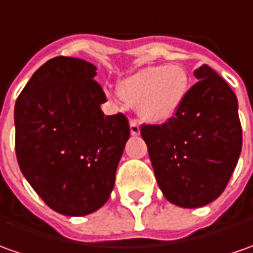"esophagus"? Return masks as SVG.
Listing matches in <instances>:
<instances>
[{
    "label": "esophagus",
    "mask_w": 253,
    "mask_h": 253,
    "mask_svg": "<svg viewBox=\"0 0 253 253\" xmlns=\"http://www.w3.org/2000/svg\"><path fill=\"white\" fill-rule=\"evenodd\" d=\"M130 133H131V135L140 134V125L137 120H130Z\"/></svg>",
    "instance_id": "34e87169"
}]
</instances>
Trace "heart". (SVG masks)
Here are the masks:
<instances>
[{
  "label": "heart",
  "mask_w": 253,
  "mask_h": 253,
  "mask_svg": "<svg viewBox=\"0 0 253 253\" xmlns=\"http://www.w3.org/2000/svg\"><path fill=\"white\" fill-rule=\"evenodd\" d=\"M190 91V75L180 65H156L140 69L118 84L127 104L135 105L141 119L165 123L174 118Z\"/></svg>",
  "instance_id": "heart-1"
}]
</instances>
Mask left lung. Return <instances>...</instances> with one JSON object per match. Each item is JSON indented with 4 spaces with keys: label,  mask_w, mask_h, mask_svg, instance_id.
<instances>
[{
    "label": "left lung",
    "mask_w": 253,
    "mask_h": 253,
    "mask_svg": "<svg viewBox=\"0 0 253 253\" xmlns=\"http://www.w3.org/2000/svg\"><path fill=\"white\" fill-rule=\"evenodd\" d=\"M194 76L198 82L174 118L141 126L158 185L181 208H201L217 198L242 148L238 101L230 85L208 65Z\"/></svg>",
    "instance_id": "obj_1"
}]
</instances>
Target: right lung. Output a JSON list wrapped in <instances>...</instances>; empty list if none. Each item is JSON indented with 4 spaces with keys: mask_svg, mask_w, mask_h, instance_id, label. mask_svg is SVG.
I'll return each instance as SVG.
<instances>
[{
    "mask_svg": "<svg viewBox=\"0 0 253 253\" xmlns=\"http://www.w3.org/2000/svg\"><path fill=\"white\" fill-rule=\"evenodd\" d=\"M90 62L56 56L34 72L15 104V149L29 184L55 212L85 216L111 197L130 137L123 113L105 116Z\"/></svg>",
    "mask_w": 253,
    "mask_h": 253,
    "instance_id": "obj_1",
    "label": "right lung"
}]
</instances>
